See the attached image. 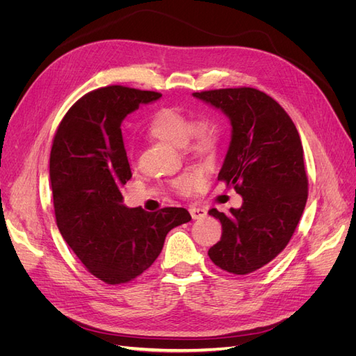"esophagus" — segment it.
<instances>
[{"label": "esophagus", "instance_id": "34e87169", "mask_svg": "<svg viewBox=\"0 0 356 356\" xmlns=\"http://www.w3.org/2000/svg\"><path fill=\"white\" fill-rule=\"evenodd\" d=\"M190 215L193 220H200L203 217H207V211H204L203 208H196V207H191L190 209Z\"/></svg>", "mask_w": 356, "mask_h": 356}]
</instances>
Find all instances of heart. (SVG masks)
Listing matches in <instances>:
<instances>
[{
  "label": "heart",
  "mask_w": 356,
  "mask_h": 356,
  "mask_svg": "<svg viewBox=\"0 0 356 356\" xmlns=\"http://www.w3.org/2000/svg\"><path fill=\"white\" fill-rule=\"evenodd\" d=\"M148 132L157 141L172 145L184 147L197 156L212 154L218 144V129L211 120L202 118L191 122V118L174 108L160 110L149 122ZM203 177L200 172H190L175 179L174 186L181 195H190L200 186Z\"/></svg>",
  "instance_id": "heart-1"
}]
</instances>
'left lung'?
Instances as JSON below:
<instances>
[{"mask_svg":"<svg viewBox=\"0 0 356 356\" xmlns=\"http://www.w3.org/2000/svg\"><path fill=\"white\" fill-rule=\"evenodd\" d=\"M230 120L232 138L218 181L242 196L229 213L215 208L221 239L209 248L215 266L246 275L270 263L288 245L305 211L307 175L300 135L273 98L252 88L193 93Z\"/></svg>","mask_w":356,"mask_h":356,"instance_id":"8db88e82","label":"left lung"}]
</instances>
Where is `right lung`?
<instances>
[{
    "label": "right lung",
    "mask_w": 356,
    "mask_h": 356,
    "mask_svg": "<svg viewBox=\"0 0 356 356\" xmlns=\"http://www.w3.org/2000/svg\"><path fill=\"white\" fill-rule=\"evenodd\" d=\"M160 93L108 86L75 102L60 122L50 153L58 229L79 260L101 281H132L152 266L166 234L191 220L184 208L145 212L123 204L132 178L122 123Z\"/></svg>",
    "instance_id": "obj_1"
}]
</instances>
